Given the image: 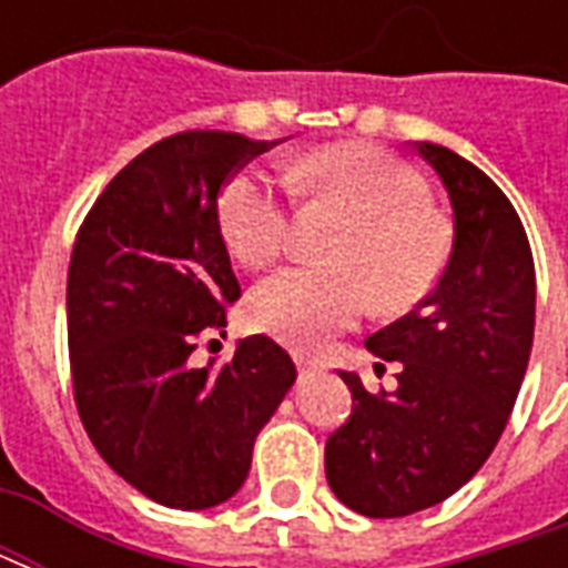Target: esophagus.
<instances>
[{"label": "esophagus", "mask_w": 568, "mask_h": 568, "mask_svg": "<svg viewBox=\"0 0 568 568\" xmlns=\"http://www.w3.org/2000/svg\"><path fill=\"white\" fill-rule=\"evenodd\" d=\"M297 362V371H301V377H313L316 371H320V362H313V358L307 356H295Z\"/></svg>", "instance_id": "1"}]
</instances>
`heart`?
Segmentation results:
<instances>
[{"label": "heart", "instance_id": "b5f03b06", "mask_svg": "<svg viewBox=\"0 0 568 568\" xmlns=\"http://www.w3.org/2000/svg\"><path fill=\"white\" fill-rule=\"evenodd\" d=\"M295 179L313 197L349 219L332 264L337 271L288 267L248 297L261 332L295 346H320L368 310L367 288L386 310H405L432 292L447 261V227L428 210V187L393 154L341 142L310 151ZM219 227L246 267L271 264L288 243V206L271 175L240 170L219 197Z\"/></svg>", "mask_w": 568, "mask_h": 568}]
</instances>
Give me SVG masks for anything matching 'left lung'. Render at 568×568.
<instances>
[{"label":"left lung","mask_w":568,"mask_h":568,"mask_svg":"<svg viewBox=\"0 0 568 568\" xmlns=\"http://www.w3.org/2000/svg\"><path fill=\"white\" fill-rule=\"evenodd\" d=\"M450 197V258L438 283L365 346L398 362L395 393L341 371L353 414L325 440V477L346 508L407 517L465 487L487 463L524 383L536 328V267L511 200L475 163L414 142Z\"/></svg>","instance_id":"8db88e82"}]
</instances>
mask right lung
<instances>
[{"instance_id": "obj_1", "label": "right lung", "mask_w": 568, "mask_h": 568, "mask_svg": "<svg viewBox=\"0 0 568 568\" xmlns=\"http://www.w3.org/2000/svg\"><path fill=\"white\" fill-rule=\"evenodd\" d=\"M267 149L224 130L154 142L105 185L72 246L67 322L81 423L105 463L166 508L231 499L297 377L264 334L240 341L227 365L191 362L197 334L224 328V307L240 297L219 194Z\"/></svg>"}]
</instances>
